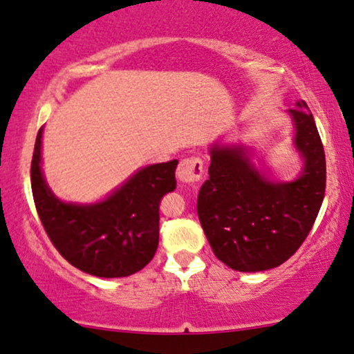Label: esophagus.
<instances>
[{"instance_id":"1","label":"esophagus","mask_w":354,"mask_h":354,"mask_svg":"<svg viewBox=\"0 0 354 354\" xmlns=\"http://www.w3.org/2000/svg\"><path fill=\"white\" fill-rule=\"evenodd\" d=\"M204 176V162L201 157H185L182 158L177 167V177L182 184H197Z\"/></svg>"}]
</instances>
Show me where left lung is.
Listing matches in <instances>:
<instances>
[{"label":"left lung","instance_id":"1","mask_svg":"<svg viewBox=\"0 0 354 354\" xmlns=\"http://www.w3.org/2000/svg\"><path fill=\"white\" fill-rule=\"evenodd\" d=\"M289 115L304 158L296 180L266 178L241 145L210 149L209 180L198 190L197 214L216 257L234 271L257 272L286 263L308 237L323 204L326 158L315 118L304 102Z\"/></svg>","mask_w":354,"mask_h":354}]
</instances>
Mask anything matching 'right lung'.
<instances>
[{
  "label": "right lung",
  "mask_w": 354,
  "mask_h": 354,
  "mask_svg": "<svg viewBox=\"0 0 354 354\" xmlns=\"http://www.w3.org/2000/svg\"><path fill=\"white\" fill-rule=\"evenodd\" d=\"M39 129L31 160V190L43 227L71 266L98 277H125L152 261L158 245V204L176 189L177 160L149 165L97 204H66L41 174Z\"/></svg>",
  "instance_id": "1"
}]
</instances>
